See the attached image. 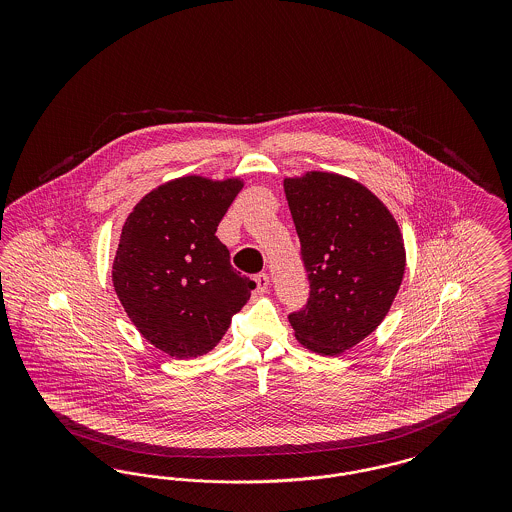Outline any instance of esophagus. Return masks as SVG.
<instances>
[{"label":"esophagus","mask_w":512,"mask_h":512,"mask_svg":"<svg viewBox=\"0 0 512 512\" xmlns=\"http://www.w3.org/2000/svg\"><path fill=\"white\" fill-rule=\"evenodd\" d=\"M255 282H257V292L265 293L268 290V274L261 272L255 276Z\"/></svg>","instance_id":"1"}]
</instances>
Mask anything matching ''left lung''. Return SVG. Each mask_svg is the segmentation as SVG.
I'll use <instances>...</instances> for the list:
<instances>
[{
    "mask_svg": "<svg viewBox=\"0 0 512 512\" xmlns=\"http://www.w3.org/2000/svg\"><path fill=\"white\" fill-rule=\"evenodd\" d=\"M284 192L311 284L290 324L303 347L341 355L390 313L407 263L403 234L390 209L349 176H288Z\"/></svg>",
    "mask_w": 512,
    "mask_h": 512,
    "instance_id": "obj_1",
    "label": "left lung"
}]
</instances>
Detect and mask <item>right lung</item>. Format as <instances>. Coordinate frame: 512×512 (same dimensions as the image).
<instances>
[{
	"mask_svg": "<svg viewBox=\"0 0 512 512\" xmlns=\"http://www.w3.org/2000/svg\"><path fill=\"white\" fill-rule=\"evenodd\" d=\"M242 188L238 176H180L144 195L124 220L115 292L138 332L174 359L209 353L255 290L215 236Z\"/></svg>",
	"mask_w": 512,
	"mask_h": 512,
	"instance_id": "1",
	"label": "right lung"
}]
</instances>
